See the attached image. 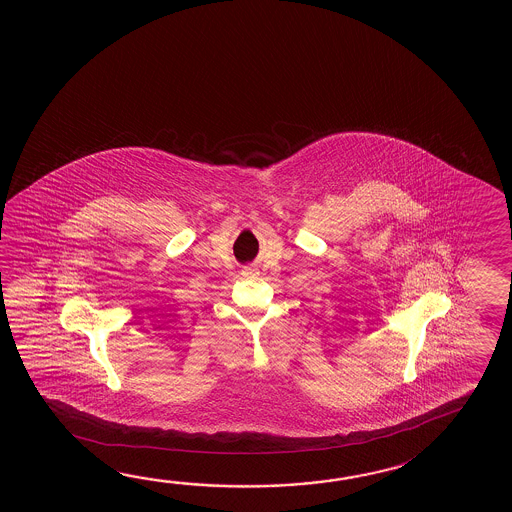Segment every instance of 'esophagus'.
Segmentation results:
<instances>
[{
  "mask_svg": "<svg viewBox=\"0 0 512 512\" xmlns=\"http://www.w3.org/2000/svg\"><path fill=\"white\" fill-rule=\"evenodd\" d=\"M241 274H243V278H254V276H258L260 272H258V269H256L254 265H249V267H245V269L241 271Z\"/></svg>",
  "mask_w": 512,
  "mask_h": 512,
  "instance_id": "34e87169",
  "label": "esophagus"
}]
</instances>
